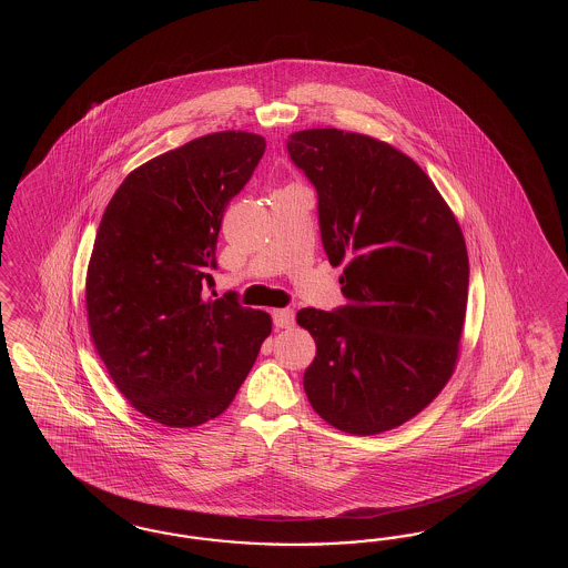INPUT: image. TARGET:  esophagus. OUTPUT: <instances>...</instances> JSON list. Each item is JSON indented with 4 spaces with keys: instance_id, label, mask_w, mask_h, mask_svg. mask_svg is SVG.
<instances>
[{
    "instance_id": "obj_1",
    "label": "esophagus",
    "mask_w": 568,
    "mask_h": 568,
    "mask_svg": "<svg viewBox=\"0 0 568 568\" xmlns=\"http://www.w3.org/2000/svg\"><path fill=\"white\" fill-rule=\"evenodd\" d=\"M273 323H275L276 328L293 327V325H295V316H293V310H273Z\"/></svg>"
}]
</instances>
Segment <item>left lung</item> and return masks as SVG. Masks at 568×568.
Wrapping results in <instances>:
<instances>
[{
  "label": "left lung",
  "mask_w": 568,
  "mask_h": 568,
  "mask_svg": "<svg viewBox=\"0 0 568 568\" xmlns=\"http://www.w3.org/2000/svg\"><path fill=\"white\" fill-rule=\"evenodd\" d=\"M318 195L321 240L347 304L302 308L316 342L312 408L352 435L399 427L429 406L458 361L468 297L465 237L425 171L389 143L308 129L287 139Z\"/></svg>",
  "instance_id": "obj_1"
}]
</instances>
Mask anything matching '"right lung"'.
I'll return each instance as SVG.
<instances>
[{"instance_id": "add662e5", "label": "right lung", "mask_w": 568, "mask_h": 568, "mask_svg": "<svg viewBox=\"0 0 568 568\" xmlns=\"http://www.w3.org/2000/svg\"><path fill=\"white\" fill-rule=\"evenodd\" d=\"M264 148L243 131L193 139L131 172L103 212L87 268L89 331L122 396L160 425L223 414L271 335V316L235 293L207 297L224 207Z\"/></svg>"}]
</instances>
